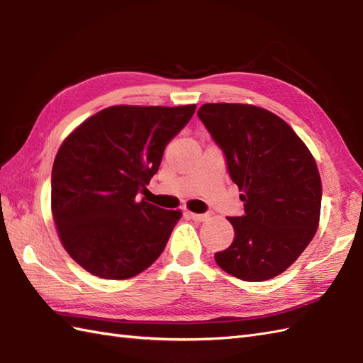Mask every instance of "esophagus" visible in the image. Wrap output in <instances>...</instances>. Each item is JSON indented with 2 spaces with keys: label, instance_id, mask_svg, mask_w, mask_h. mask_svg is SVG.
<instances>
[{
  "label": "esophagus",
  "instance_id": "obj_1",
  "mask_svg": "<svg viewBox=\"0 0 363 363\" xmlns=\"http://www.w3.org/2000/svg\"><path fill=\"white\" fill-rule=\"evenodd\" d=\"M186 217H189V219L192 220H197V222H202L206 219V214H196V213H186Z\"/></svg>",
  "mask_w": 363,
  "mask_h": 363
}]
</instances>
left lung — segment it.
Masks as SVG:
<instances>
[{"label":"left lung","mask_w":363,"mask_h":363,"mask_svg":"<svg viewBox=\"0 0 363 363\" xmlns=\"http://www.w3.org/2000/svg\"><path fill=\"white\" fill-rule=\"evenodd\" d=\"M227 161L244 202L228 217L235 239L214 259L244 281L275 278L315 235L321 180L309 149L277 115L245 104H205L197 111Z\"/></svg>","instance_id":"8db88e82"}]
</instances>
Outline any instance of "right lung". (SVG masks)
Returning <instances> with one entry per match:
<instances>
[{
    "label": "right lung",
    "instance_id": "add662e5",
    "mask_svg": "<svg viewBox=\"0 0 363 363\" xmlns=\"http://www.w3.org/2000/svg\"><path fill=\"white\" fill-rule=\"evenodd\" d=\"M196 106H115L88 118L54 160L51 206L63 247L91 275L127 279L163 253L180 211L136 202Z\"/></svg>",
    "mask_w": 363,
    "mask_h": 363
}]
</instances>
